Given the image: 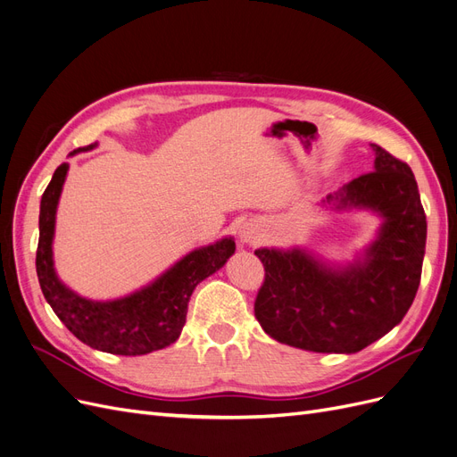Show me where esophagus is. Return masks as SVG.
Returning a JSON list of instances; mask_svg holds the SVG:
<instances>
[{
	"mask_svg": "<svg viewBox=\"0 0 457 457\" xmlns=\"http://www.w3.org/2000/svg\"><path fill=\"white\" fill-rule=\"evenodd\" d=\"M239 239H241V243H254L258 239V233L253 226H243L239 229Z\"/></svg>",
	"mask_w": 457,
	"mask_h": 457,
	"instance_id": "esophagus-1",
	"label": "esophagus"
}]
</instances>
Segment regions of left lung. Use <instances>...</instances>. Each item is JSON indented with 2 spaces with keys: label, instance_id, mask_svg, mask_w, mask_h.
Listing matches in <instances>:
<instances>
[{
  "label": "left lung",
  "instance_id": "1",
  "mask_svg": "<svg viewBox=\"0 0 457 457\" xmlns=\"http://www.w3.org/2000/svg\"><path fill=\"white\" fill-rule=\"evenodd\" d=\"M374 172L322 199L332 211H370L381 224L353 262L302 246L258 248L266 270L254 315L273 340L315 353H357L393 330L416 298L427 222L411 169L372 144Z\"/></svg>",
  "mask_w": 457,
  "mask_h": 457
}]
</instances>
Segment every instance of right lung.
<instances>
[{
  "label": "right lung",
  "instance_id": "1",
  "mask_svg": "<svg viewBox=\"0 0 457 457\" xmlns=\"http://www.w3.org/2000/svg\"><path fill=\"white\" fill-rule=\"evenodd\" d=\"M93 148H96V142L87 148L73 150L70 155ZM68 169L70 165L62 163L54 170L39 204L36 270L43 296L64 327L93 349L130 357L145 355L174 344L186 325L191 292L204 278L224 268L235 253L233 237L191 250L150 285L127 296L113 300L85 298L61 281L53 260L56 209Z\"/></svg>",
  "mask_w": 457,
  "mask_h": 457
}]
</instances>
